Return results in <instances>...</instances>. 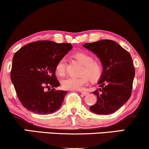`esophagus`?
Instances as JSON below:
<instances>
[{
  "mask_svg": "<svg viewBox=\"0 0 149 149\" xmlns=\"http://www.w3.org/2000/svg\"><path fill=\"white\" fill-rule=\"evenodd\" d=\"M81 94L83 95V96H87V95L89 94V93L87 92H81Z\"/></svg>",
  "mask_w": 149,
  "mask_h": 149,
  "instance_id": "1",
  "label": "esophagus"
}]
</instances>
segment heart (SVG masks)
<instances>
[{"label":"heart","instance_id":"obj_1","mask_svg":"<svg viewBox=\"0 0 149 149\" xmlns=\"http://www.w3.org/2000/svg\"><path fill=\"white\" fill-rule=\"evenodd\" d=\"M73 57L84 66L82 76L79 78L69 77L62 81V87L66 90H80L89 83V79L93 82H97L103 76V64L101 61L94 60V57L87 52H77ZM55 71L59 76H63L66 73V60L62 57L57 62Z\"/></svg>","mask_w":149,"mask_h":149}]
</instances>
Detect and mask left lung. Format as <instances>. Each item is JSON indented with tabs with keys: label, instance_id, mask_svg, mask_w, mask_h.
I'll return each mask as SVG.
<instances>
[{
	"label": "left lung",
	"instance_id": "1",
	"mask_svg": "<svg viewBox=\"0 0 149 149\" xmlns=\"http://www.w3.org/2000/svg\"><path fill=\"white\" fill-rule=\"evenodd\" d=\"M83 46L97 55L104 67L103 76L98 82L101 88L93 92L97 96V101L89 110L98 114L113 113L131 96L135 74L131 55L109 39L86 43Z\"/></svg>",
	"mask_w": 149,
	"mask_h": 149
}]
</instances>
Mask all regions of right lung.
Instances as JSON below:
<instances>
[{
	"label": "right lung",
	"instance_id": "add662e5",
	"mask_svg": "<svg viewBox=\"0 0 149 149\" xmlns=\"http://www.w3.org/2000/svg\"><path fill=\"white\" fill-rule=\"evenodd\" d=\"M71 48L69 43L43 40L26 44L16 52L10 78L18 98L27 110L48 114L60 109L68 92L55 89L60 82L55 67Z\"/></svg>",
	"mask_w": 149,
	"mask_h": 149
}]
</instances>
